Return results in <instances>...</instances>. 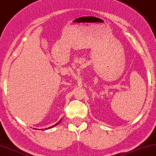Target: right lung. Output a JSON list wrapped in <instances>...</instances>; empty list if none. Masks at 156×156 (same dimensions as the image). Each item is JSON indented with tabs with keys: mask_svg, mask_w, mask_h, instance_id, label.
<instances>
[{
	"mask_svg": "<svg viewBox=\"0 0 156 156\" xmlns=\"http://www.w3.org/2000/svg\"><path fill=\"white\" fill-rule=\"evenodd\" d=\"M60 121H61V120H60L59 122H58V123H56L55 125H53V126H51V127H48V129H50V128H51V127H55V126H56V125H58V123H60ZM48 129V128H46V129Z\"/></svg>",
	"mask_w": 156,
	"mask_h": 156,
	"instance_id": "obj_1",
	"label": "right lung"
}]
</instances>
